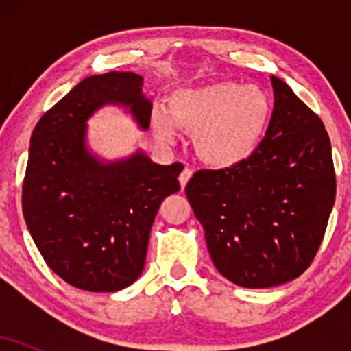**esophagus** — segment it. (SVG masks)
<instances>
[{"label":"esophagus","instance_id":"1","mask_svg":"<svg viewBox=\"0 0 351 351\" xmlns=\"http://www.w3.org/2000/svg\"><path fill=\"white\" fill-rule=\"evenodd\" d=\"M191 176H193V171L189 170V168H184V170L180 173L178 180H180V184H181V188H184V186H186V183H188V181H189V178H191Z\"/></svg>","mask_w":351,"mask_h":351}]
</instances>
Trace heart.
I'll return each instance as SVG.
<instances>
[{
  "label": "heart",
  "mask_w": 351,
  "mask_h": 351,
  "mask_svg": "<svg viewBox=\"0 0 351 351\" xmlns=\"http://www.w3.org/2000/svg\"><path fill=\"white\" fill-rule=\"evenodd\" d=\"M269 115L271 102L263 88L226 80L171 92L168 110L153 108L152 127L167 143L175 142L176 128L195 135L199 158L224 168L244 162L256 152Z\"/></svg>",
  "instance_id": "1"
}]
</instances>
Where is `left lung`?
<instances>
[{
    "instance_id": "obj_1",
    "label": "left lung",
    "mask_w": 351,
    "mask_h": 351,
    "mask_svg": "<svg viewBox=\"0 0 351 351\" xmlns=\"http://www.w3.org/2000/svg\"><path fill=\"white\" fill-rule=\"evenodd\" d=\"M265 136L244 162L199 170L186 184L216 269L232 284L267 289L312 264L335 203L325 125L276 75Z\"/></svg>"
}]
</instances>
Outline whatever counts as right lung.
<instances>
[{
    "instance_id": "add662e5",
    "label": "right lung",
    "mask_w": 351,
    "mask_h": 351,
    "mask_svg": "<svg viewBox=\"0 0 351 351\" xmlns=\"http://www.w3.org/2000/svg\"><path fill=\"white\" fill-rule=\"evenodd\" d=\"M134 72L90 75L41 117L31 135L23 215L46 264L72 287L122 291L138 279L160 204L180 191L183 165H156L142 152L104 163L86 147V122L122 104L142 128L152 102Z\"/></svg>"
}]
</instances>
